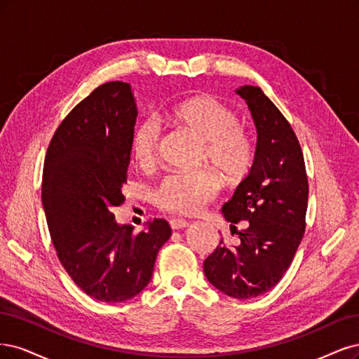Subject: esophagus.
<instances>
[{"mask_svg":"<svg viewBox=\"0 0 359 359\" xmlns=\"http://www.w3.org/2000/svg\"><path fill=\"white\" fill-rule=\"evenodd\" d=\"M188 225H189V222L183 221V219H177V217L170 219V226L172 229H183V228H187Z\"/></svg>","mask_w":359,"mask_h":359,"instance_id":"esophagus-1","label":"esophagus"}]
</instances>
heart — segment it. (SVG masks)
Segmentation results:
<instances>
[{
	"instance_id": "heart-1",
	"label": "heart",
	"mask_w": 359,
	"mask_h": 359,
	"mask_svg": "<svg viewBox=\"0 0 359 359\" xmlns=\"http://www.w3.org/2000/svg\"><path fill=\"white\" fill-rule=\"evenodd\" d=\"M177 130L203 143L201 164H207L225 184L245 180L255 164V150L249 135L240 128L236 111L212 95H196L177 102L165 111ZM161 128L154 119L138 121L131 130L130 150L138 167L150 168L158 159ZM221 189L209 170L191 175H170L158 184L154 201L161 210L175 215H195L212 203Z\"/></svg>"
}]
</instances>
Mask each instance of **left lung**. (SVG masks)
Listing matches in <instances>:
<instances>
[{
    "instance_id": "left-lung-1",
    "label": "left lung",
    "mask_w": 359,
    "mask_h": 359,
    "mask_svg": "<svg viewBox=\"0 0 359 359\" xmlns=\"http://www.w3.org/2000/svg\"><path fill=\"white\" fill-rule=\"evenodd\" d=\"M257 125L255 164L222 207L237 246L221 240L204 261V274L228 297L246 299L269 292L291 265L306 231L309 182L302 146L291 123L261 88L243 86ZM247 221L237 231L235 225Z\"/></svg>"
}]
</instances>
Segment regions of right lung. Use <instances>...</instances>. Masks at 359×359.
Returning a JSON list of instances; mask_svg holds the SVG:
<instances>
[{
    "label": "right lung",
    "instance_id": "add662e5",
    "mask_svg": "<svg viewBox=\"0 0 359 359\" xmlns=\"http://www.w3.org/2000/svg\"><path fill=\"white\" fill-rule=\"evenodd\" d=\"M135 118L131 85L104 83L67 114L44 158L41 200L56 255L73 282L102 303L140 294L171 236L164 219L134 234L111 213L125 201Z\"/></svg>",
    "mask_w": 359,
    "mask_h": 359
}]
</instances>
